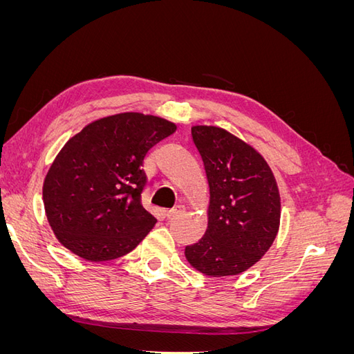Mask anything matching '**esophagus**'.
<instances>
[{
  "instance_id": "1",
  "label": "esophagus",
  "mask_w": 354,
  "mask_h": 354,
  "mask_svg": "<svg viewBox=\"0 0 354 354\" xmlns=\"http://www.w3.org/2000/svg\"><path fill=\"white\" fill-rule=\"evenodd\" d=\"M185 212V207H181V205H178V207H176V208H173V209H169L168 212H167V218L169 220V218H174V217H177V216H181V214Z\"/></svg>"
}]
</instances>
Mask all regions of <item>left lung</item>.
Segmentation results:
<instances>
[{
	"label": "left lung",
	"mask_w": 354,
	"mask_h": 354,
	"mask_svg": "<svg viewBox=\"0 0 354 354\" xmlns=\"http://www.w3.org/2000/svg\"><path fill=\"white\" fill-rule=\"evenodd\" d=\"M209 186L208 227L185 255L201 273L221 277L248 270L272 246L281 196L264 158L236 136L212 125L192 127Z\"/></svg>",
	"instance_id": "1"
}]
</instances>
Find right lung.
Listing matches in <instances>:
<instances>
[{
  "instance_id": "obj_1",
  "label": "right lung",
  "mask_w": 354,
  "mask_h": 354,
  "mask_svg": "<svg viewBox=\"0 0 354 354\" xmlns=\"http://www.w3.org/2000/svg\"><path fill=\"white\" fill-rule=\"evenodd\" d=\"M176 130L164 118L124 112L100 118L69 138L42 186L57 241L94 263L133 251L156 223L142 205L143 159Z\"/></svg>"
}]
</instances>
